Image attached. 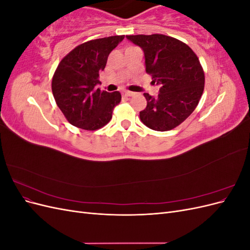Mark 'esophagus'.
<instances>
[{
  "instance_id": "1",
  "label": "esophagus",
  "mask_w": 250,
  "mask_h": 250,
  "mask_svg": "<svg viewBox=\"0 0 250 250\" xmlns=\"http://www.w3.org/2000/svg\"><path fill=\"white\" fill-rule=\"evenodd\" d=\"M132 95H133V93L129 92V90H126V92H124V93H123V97H125V98H128V97H131Z\"/></svg>"
}]
</instances>
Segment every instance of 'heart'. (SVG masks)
Wrapping results in <instances>:
<instances>
[{"instance_id": "obj_1", "label": "heart", "mask_w": 250, "mask_h": 250, "mask_svg": "<svg viewBox=\"0 0 250 250\" xmlns=\"http://www.w3.org/2000/svg\"><path fill=\"white\" fill-rule=\"evenodd\" d=\"M129 48H130V47H129Z\"/></svg>"}]
</instances>
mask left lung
Returning <instances> with one entry per match:
<instances>
[{"label":"left lung","instance_id":"obj_1","mask_svg":"<svg viewBox=\"0 0 250 250\" xmlns=\"http://www.w3.org/2000/svg\"><path fill=\"white\" fill-rule=\"evenodd\" d=\"M145 54L146 72L160 86L156 97L144 94L146 108L142 122L156 131L180 125L197 106L204 89V72L195 52L174 37L164 34L126 35Z\"/></svg>","mask_w":250,"mask_h":250}]
</instances>
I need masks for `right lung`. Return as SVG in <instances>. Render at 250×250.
I'll return each instance as SVG.
<instances>
[{"instance_id":"1","label":"right lung","mask_w":250,"mask_h":250,"mask_svg":"<svg viewBox=\"0 0 250 250\" xmlns=\"http://www.w3.org/2000/svg\"><path fill=\"white\" fill-rule=\"evenodd\" d=\"M123 40L124 35H115L85 42L59 62L52 78V93L70 124L93 131L111 120L122 97L119 92L97 88V84L110 52Z\"/></svg>"}]
</instances>
